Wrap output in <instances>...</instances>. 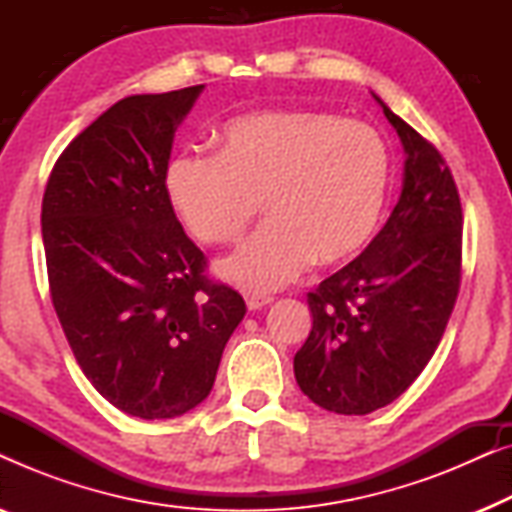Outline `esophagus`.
Masks as SVG:
<instances>
[{"mask_svg": "<svg viewBox=\"0 0 512 512\" xmlns=\"http://www.w3.org/2000/svg\"><path fill=\"white\" fill-rule=\"evenodd\" d=\"M244 300H247V307L249 310H261V307H265L270 303V296H263V293H247L244 296Z\"/></svg>", "mask_w": 512, "mask_h": 512, "instance_id": "1", "label": "esophagus"}]
</instances>
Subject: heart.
I'll return each mask as SVG.
<instances>
[{"label":"heart","instance_id":"obj_1","mask_svg":"<svg viewBox=\"0 0 512 512\" xmlns=\"http://www.w3.org/2000/svg\"><path fill=\"white\" fill-rule=\"evenodd\" d=\"M165 193L207 244L235 240L258 209L270 219L219 263L223 279L265 293L307 265H338L370 242L391 184V153L373 125L310 109H263L223 123L219 156L181 149Z\"/></svg>","mask_w":512,"mask_h":512}]
</instances>
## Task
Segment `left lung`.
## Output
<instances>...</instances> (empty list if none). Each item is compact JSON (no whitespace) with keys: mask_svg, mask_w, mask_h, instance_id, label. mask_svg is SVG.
Instances as JSON below:
<instances>
[{"mask_svg":"<svg viewBox=\"0 0 512 512\" xmlns=\"http://www.w3.org/2000/svg\"><path fill=\"white\" fill-rule=\"evenodd\" d=\"M405 149L403 191L375 240L307 293L312 331L293 359L319 408L368 415L431 361L461 284V200L445 158L375 95Z\"/></svg>","mask_w":512,"mask_h":512,"instance_id":"obj_1","label":"left lung"}]
</instances>
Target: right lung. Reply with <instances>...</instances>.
<instances>
[{
    "label": "right lung",
    "mask_w": 512,
    "mask_h": 512,
    "mask_svg": "<svg viewBox=\"0 0 512 512\" xmlns=\"http://www.w3.org/2000/svg\"><path fill=\"white\" fill-rule=\"evenodd\" d=\"M205 86L116 102L76 135L41 202L48 286L69 347L118 410L170 419L214 387L247 305L207 277L163 174Z\"/></svg>",
    "instance_id": "add662e5"
}]
</instances>
